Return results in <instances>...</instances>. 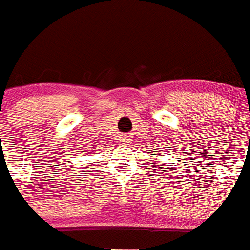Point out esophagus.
<instances>
[{
	"instance_id": "obj_1",
	"label": "esophagus",
	"mask_w": 250,
	"mask_h": 250,
	"mask_svg": "<svg viewBox=\"0 0 250 250\" xmlns=\"http://www.w3.org/2000/svg\"><path fill=\"white\" fill-rule=\"evenodd\" d=\"M122 141H123V142H125V143H127V142L130 141V139H127V138H123V136H122Z\"/></svg>"
}]
</instances>
